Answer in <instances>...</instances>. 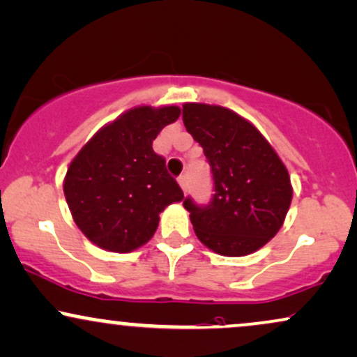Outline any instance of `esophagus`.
Wrapping results in <instances>:
<instances>
[{"instance_id":"obj_1","label":"esophagus","mask_w":357,"mask_h":357,"mask_svg":"<svg viewBox=\"0 0 357 357\" xmlns=\"http://www.w3.org/2000/svg\"><path fill=\"white\" fill-rule=\"evenodd\" d=\"M178 183H179V186H181V190H183L184 192H186L188 188H190V178H188V174L184 173V174L179 176Z\"/></svg>"}]
</instances>
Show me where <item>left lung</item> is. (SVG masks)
<instances>
[{
	"instance_id": "1",
	"label": "left lung",
	"mask_w": 357,
	"mask_h": 357,
	"mask_svg": "<svg viewBox=\"0 0 357 357\" xmlns=\"http://www.w3.org/2000/svg\"><path fill=\"white\" fill-rule=\"evenodd\" d=\"M183 121L209 161L211 204L188 197L195 233L221 256H248L281 229L293 201L287 167L269 141L246 118L220 105L184 102Z\"/></svg>"
}]
</instances>
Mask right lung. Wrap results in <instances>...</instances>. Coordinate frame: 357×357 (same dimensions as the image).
<instances>
[{"label":"right lung","mask_w":357,"mask_h":357,"mask_svg":"<svg viewBox=\"0 0 357 357\" xmlns=\"http://www.w3.org/2000/svg\"><path fill=\"white\" fill-rule=\"evenodd\" d=\"M181 114L179 106L143 105L94 132L68 166L66 203L81 233L98 248L131 252L144 246L160 214L184 199L153 141Z\"/></svg>","instance_id":"add662e5"}]
</instances>
